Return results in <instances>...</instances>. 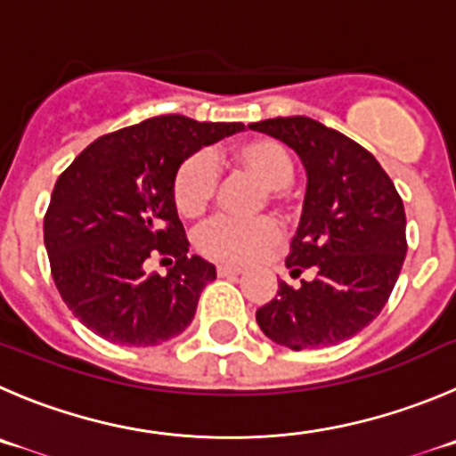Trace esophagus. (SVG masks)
<instances>
[{
  "mask_svg": "<svg viewBox=\"0 0 456 456\" xmlns=\"http://www.w3.org/2000/svg\"><path fill=\"white\" fill-rule=\"evenodd\" d=\"M216 272H218V276H238V274H242L240 267H233V265H218V267H216Z\"/></svg>",
  "mask_w": 456,
  "mask_h": 456,
  "instance_id": "1",
  "label": "esophagus"
}]
</instances>
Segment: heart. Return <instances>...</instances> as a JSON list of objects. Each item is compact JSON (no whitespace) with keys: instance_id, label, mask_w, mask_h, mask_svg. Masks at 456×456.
<instances>
[{"instance_id":"obj_1","label":"heart","mask_w":456,"mask_h":456,"mask_svg":"<svg viewBox=\"0 0 456 456\" xmlns=\"http://www.w3.org/2000/svg\"><path fill=\"white\" fill-rule=\"evenodd\" d=\"M229 161L242 175L252 177L265 189L267 202L279 211H292L297 195L290 182L295 159L290 151L272 137H254L229 152ZM220 191V175L207 152L184 157L173 175V202L186 218H200L211 208ZM279 240V227L272 220L238 223L218 218L204 224L195 236V248L202 256L223 263H252Z\"/></svg>"}]
</instances>
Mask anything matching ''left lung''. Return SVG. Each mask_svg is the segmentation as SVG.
<instances>
[{"label":"left lung","instance_id":"obj_1","mask_svg":"<svg viewBox=\"0 0 456 456\" xmlns=\"http://www.w3.org/2000/svg\"><path fill=\"white\" fill-rule=\"evenodd\" d=\"M252 130L288 143L308 175L304 214L286 265L299 288L279 281L256 322L292 351L324 348L357 335L389 301L407 254L405 207L376 157L308 117H276Z\"/></svg>","mask_w":456,"mask_h":456}]
</instances>
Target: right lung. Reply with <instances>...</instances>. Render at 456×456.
Masks as SVG:
<instances>
[{
	"label": "right lung",
	"instance_id": "add662e5",
	"mask_svg": "<svg viewBox=\"0 0 456 456\" xmlns=\"http://www.w3.org/2000/svg\"><path fill=\"white\" fill-rule=\"evenodd\" d=\"M242 127L161 114L103 134L62 170L45 214V248L80 324L123 346H157L191 324L216 267L186 256L173 175L184 157ZM155 256L169 261L168 275L142 272Z\"/></svg>",
	"mask_w": 456,
	"mask_h": 456
}]
</instances>
